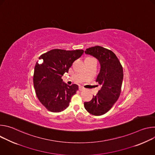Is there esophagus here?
I'll list each match as a JSON object with an SVG mask.
<instances>
[{
    "label": "esophagus",
    "instance_id": "esophagus-1",
    "mask_svg": "<svg viewBox=\"0 0 155 155\" xmlns=\"http://www.w3.org/2000/svg\"><path fill=\"white\" fill-rule=\"evenodd\" d=\"M84 90V88L83 87H82V86H79V90L80 91H83V90Z\"/></svg>",
    "mask_w": 155,
    "mask_h": 155
}]
</instances>
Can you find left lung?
<instances>
[{
  "label": "left lung",
  "instance_id": "8db88e82",
  "mask_svg": "<svg viewBox=\"0 0 155 155\" xmlns=\"http://www.w3.org/2000/svg\"><path fill=\"white\" fill-rule=\"evenodd\" d=\"M84 52L99 61L101 70L96 82L101 88L91 101L84 103V107L93 115H102L109 111L120 97L123 79V67L115 54L102 47H93Z\"/></svg>",
  "mask_w": 155,
  "mask_h": 155
}]
</instances>
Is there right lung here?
Segmentation results:
<instances>
[{"label":"right lung","instance_id":"add662e5","mask_svg":"<svg viewBox=\"0 0 155 155\" xmlns=\"http://www.w3.org/2000/svg\"><path fill=\"white\" fill-rule=\"evenodd\" d=\"M83 50L53 49L41 54L37 62L33 77L36 95L43 106L51 112H61L67 108L78 86H69L62 76L68 72L73 62L83 54Z\"/></svg>","mask_w":155,"mask_h":155}]
</instances>
